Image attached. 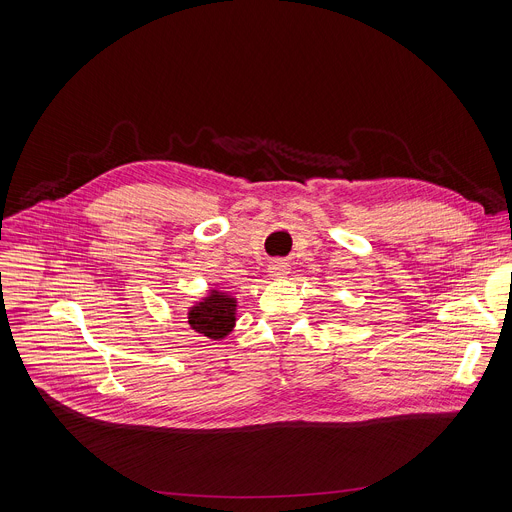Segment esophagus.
I'll use <instances>...</instances> for the list:
<instances>
[{"mask_svg": "<svg viewBox=\"0 0 512 512\" xmlns=\"http://www.w3.org/2000/svg\"><path fill=\"white\" fill-rule=\"evenodd\" d=\"M269 273L275 275V277H281V275L287 273V265L281 263V261H273V263L269 265Z\"/></svg>", "mask_w": 512, "mask_h": 512, "instance_id": "esophagus-1", "label": "esophagus"}]
</instances>
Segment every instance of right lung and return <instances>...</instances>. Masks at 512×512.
Masks as SVG:
<instances>
[{"mask_svg":"<svg viewBox=\"0 0 512 512\" xmlns=\"http://www.w3.org/2000/svg\"><path fill=\"white\" fill-rule=\"evenodd\" d=\"M235 308L237 302L233 298L223 296L221 291H212L210 298L190 310L188 322L192 330L206 338H225L235 326Z\"/></svg>","mask_w":512,"mask_h":512,"instance_id":"right-lung-1","label":"right lung"}]
</instances>
